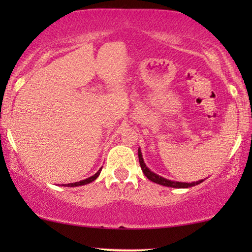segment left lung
<instances>
[{
    "label": "left lung",
    "mask_w": 252,
    "mask_h": 252,
    "mask_svg": "<svg viewBox=\"0 0 252 252\" xmlns=\"http://www.w3.org/2000/svg\"><path fill=\"white\" fill-rule=\"evenodd\" d=\"M139 161H140V165H141V168H142V172L144 173V175L151 180L155 184H158V185H161V186H165V187H172V188H189V187H194L196 185H199L201 182H203L204 180H198L196 182H191V184H188V182H179V181H171L168 180V179H165L163 177H160V175H158L156 173H154L153 171H150L149 168L146 166V164H144L143 161V158H142V153H141V150L139 149Z\"/></svg>",
    "instance_id": "obj_1"
}]
</instances>
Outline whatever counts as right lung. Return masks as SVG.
<instances>
[{"mask_svg": "<svg viewBox=\"0 0 252 252\" xmlns=\"http://www.w3.org/2000/svg\"><path fill=\"white\" fill-rule=\"evenodd\" d=\"M102 168H99V170L96 172V173L94 175H92L91 178L86 179V180H82V181H79V182H74V184H67L65 187H78V186H84V185H87V184H91V182H93L95 180V179H97V177L99 175V173H101Z\"/></svg>", "mask_w": 252, "mask_h": 252, "instance_id": "obj_1", "label": "right lung"}]
</instances>
